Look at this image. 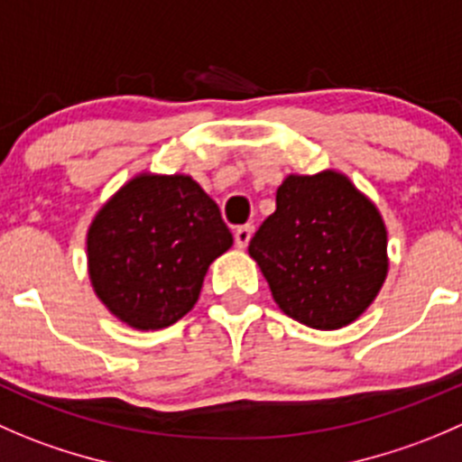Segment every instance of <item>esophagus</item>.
Returning a JSON list of instances; mask_svg holds the SVG:
<instances>
[{
    "mask_svg": "<svg viewBox=\"0 0 462 462\" xmlns=\"http://www.w3.org/2000/svg\"><path fill=\"white\" fill-rule=\"evenodd\" d=\"M250 236H253V227L250 226H239L235 230V244L236 248H245L250 241Z\"/></svg>",
    "mask_w": 462,
    "mask_h": 462,
    "instance_id": "34e87169",
    "label": "esophagus"
}]
</instances>
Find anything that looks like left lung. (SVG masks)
Here are the masks:
<instances>
[{
    "instance_id": "8db88e82",
    "label": "left lung",
    "mask_w": 462,
    "mask_h": 462,
    "mask_svg": "<svg viewBox=\"0 0 462 462\" xmlns=\"http://www.w3.org/2000/svg\"><path fill=\"white\" fill-rule=\"evenodd\" d=\"M275 203L248 253L277 307L313 329L355 322L388 275V232L377 205L334 169L291 173Z\"/></svg>"
}]
</instances>
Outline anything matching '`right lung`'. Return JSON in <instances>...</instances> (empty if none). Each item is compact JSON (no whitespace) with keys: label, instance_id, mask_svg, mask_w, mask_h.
Listing matches in <instances>:
<instances>
[{"label":"right lung","instance_id":"right-lung-1","mask_svg":"<svg viewBox=\"0 0 462 462\" xmlns=\"http://www.w3.org/2000/svg\"><path fill=\"white\" fill-rule=\"evenodd\" d=\"M218 205L185 173H137L88 227V273L112 316L164 329L194 309L209 263L230 250Z\"/></svg>","mask_w":462,"mask_h":462}]
</instances>
